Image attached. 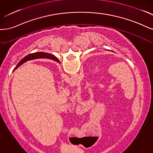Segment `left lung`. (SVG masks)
<instances>
[{
  "instance_id": "1",
  "label": "left lung",
  "mask_w": 153,
  "mask_h": 153,
  "mask_svg": "<svg viewBox=\"0 0 153 153\" xmlns=\"http://www.w3.org/2000/svg\"><path fill=\"white\" fill-rule=\"evenodd\" d=\"M59 63H60V62H59Z\"/></svg>"
}]
</instances>
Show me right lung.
<instances>
[{
  "instance_id": "add662e5",
  "label": "right lung",
  "mask_w": 153,
  "mask_h": 153,
  "mask_svg": "<svg viewBox=\"0 0 153 153\" xmlns=\"http://www.w3.org/2000/svg\"><path fill=\"white\" fill-rule=\"evenodd\" d=\"M37 58H48V59H51V60H53L54 61H56L58 63H59V62H60L55 56H54L53 55H51V54H50V53H44V52L33 53L29 54V55H28L26 56H25L23 59H22V60H20V62L18 63L16 67L14 68L13 71L14 70H16V68H18L19 66L22 65V64L24 63L25 62H26L29 60H35V59H37Z\"/></svg>"
}]
</instances>
